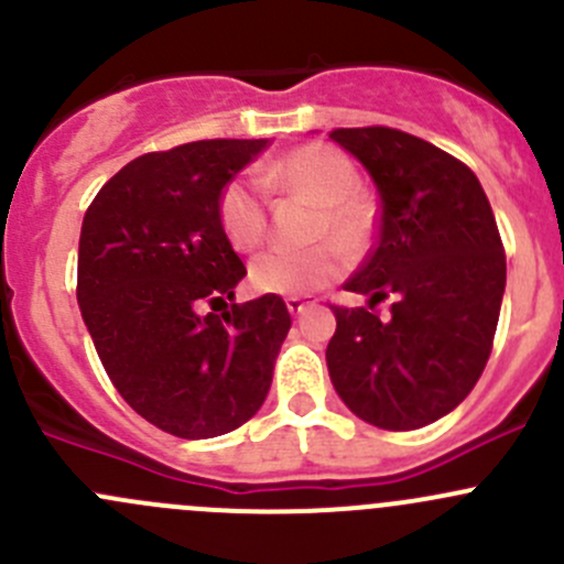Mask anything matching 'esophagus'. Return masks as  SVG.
I'll return each mask as SVG.
<instances>
[{"mask_svg": "<svg viewBox=\"0 0 564 564\" xmlns=\"http://www.w3.org/2000/svg\"><path fill=\"white\" fill-rule=\"evenodd\" d=\"M284 304H288L290 315H301V312H304L306 306L312 304V301H306V299H288V301H284Z\"/></svg>", "mask_w": 564, "mask_h": 564, "instance_id": "1", "label": "esophagus"}]
</instances>
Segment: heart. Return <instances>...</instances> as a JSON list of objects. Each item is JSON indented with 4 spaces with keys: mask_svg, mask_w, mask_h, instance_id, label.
<instances>
[{
    "mask_svg": "<svg viewBox=\"0 0 564 564\" xmlns=\"http://www.w3.org/2000/svg\"><path fill=\"white\" fill-rule=\"evenodd\" d=\"M260 183L274 192L299 194L321 205L315 230H312L315 241H332L345 254H354L370 238L372 208L356 192L359 186L356 166L339 150L326 148V144H301L265 166L260 172ZM219 225L238 252H252L263 247L269 216H265L258 181L238 175L221 188ZM343 254L333 247H315L310 252L274 249L252 260L249 282L258 293L301 299L332 284L343 274Z\"/></svg>",
    "mask_w": 564,
    "mask_h": 564,
    "instance_id": "1",
    "label": "heart"
}]
</instances>
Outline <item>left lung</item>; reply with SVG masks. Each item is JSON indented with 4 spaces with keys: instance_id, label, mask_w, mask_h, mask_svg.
<instances>
[{
    "instance_id": "obj_1",
    "label": "left lung",
    "mask_w": 564,
    "mask_h": 564,
    "mask_svg": "<svg viewBox=\"0 0 564 564\" xmlns=\"http://www.w3.org/2000/svg\"><path fill=\"white\" fill-rule=\"evenodd\" d=\"M328 137L365 164L381 197L378 241L337 306L326 365L359 420L416 431L460 405L488 365L507 260L477 175L436 144L387 126ZM393 299V317L375 306Z\"/></svg>"
}]
</instances>
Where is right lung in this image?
<instances>
[{"label": "right lung", "mask_w": 564, "mask_h": 564, "mask_svg": "<svg viewBox=\"0 0 564 564\" xmlns=\"http://www.w3.org/2000/svg\"><path fill=\"white\" fill-rule=\"evenodd\" d=\"M269 139H203L144 153L104 183L79 238V299L106 376L150 425L214 438L252 420L290 332L280 295L227 304L247 276L219 194Z\"/></svg>", "instance_id": "right-lung-1"}]
</instances>
